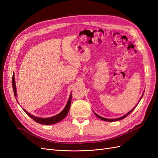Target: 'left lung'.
<instances>
[{
    "mask_svg": "<svg viewBox=\"0 0 158 158\" xmlns=\"http://www.w3.org/2000/svg\"><path fill=\"white\" fill-rule=\"evenodd\" d=\"M144 92H143V94H142V96H141V98H140V100H139V102H138V103L140 102V101L141 100V99H142V98L143 97V95H144ZM138 103L136 105V106H135V107H134L132 109H131L130 111H129L128 113H127V114H125V115H123V116H122V117H118V118H104V117H101V116H99V115H98V114H96L95 113L94 111V114H95V115L97 117H98L99 118H100V119H102V120H103V121H109V122H113V121H119V120H121V119H123V118H125L126 117H127L129 114H130L131 113H132L133 111H134V109H135V108H136V107L138 106Z\"/></svg>",
    "mask_w": 158,
    "mask_h": 158,
    "instance_id": "1",
    "label": "left lung"
}]
</instances>
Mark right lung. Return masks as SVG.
<instances>
[{"instance_id":"1","label":"right lung","mask_w":158,"mask_h":158,"mask_svg":"<svg viewBox=\"0 0 158 158\" xmlns=\"http://www.w3.org/2000/svg\"><path fill=\"white\" fill-rule=\"evenodd\" d=\"M12 87H13V90H14V96H15L16 99L17 98V92H16V82H15V76H14V74H13L12 76ZM71 99H72V94H70V95L69 97V99L68 100V102L66 103L65 107L63 109V111H62L59 114H56L55 116H52L51 117L49 118H41V117H35L31 114L30 113H28L26 110L24 109H23V111L26 112V113L27 114L28 116L31 117L33 121H35L36 123H38L40 124H42V125H52V124L57 123L60 122L61 120L67 115V114L69 111L70 107V104H71ZM16 101L18 102V99H16Z\"/></svg>"}]
</instances>
